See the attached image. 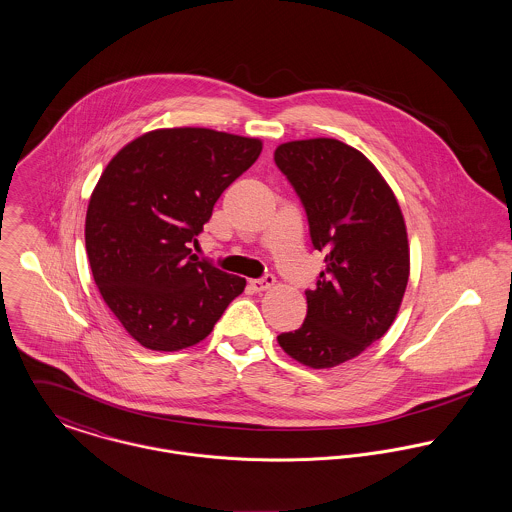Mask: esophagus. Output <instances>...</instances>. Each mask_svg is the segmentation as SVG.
I'll return each instance as SVG.
<instances>
[{
  "label": "esophagus",
  "mask_w": 512,
  "mask_h": 512,
  "mask_svg": "<svg viewBox=\"0 0 512 512\" xmlns=\"http://www.w3.org/2000/svg\"><path fill=\"white\" fill-rule=\"evenodd\" d=\"M275 282V276L265 275L263 278H255V280H251L249 284H251V288H253L255 292H265V290L273 288V286H275Z\"/></svg>",
  "instance_id": "obj_1"
}]
</instances>
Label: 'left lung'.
I'll return each mask as SVG.
<instances>
[{
    "label": "left lung",
    "mask_w": 512,
    "mask_h": 512,
    "mask_svg": "<svg viewBox=\"0 0 512 512\" xmlns=\"http://www.w3.org/2000/svg\"><path fill=\"white\" fill-rule=\"evenodd\" d=\"M278 169L302 200L325 271L306 290L300 329L276 337L310 368H333L366 351L394 323L409 280L407 228L374 163L335 138L280 144Z\"/></svg>",
    "instance_id": "obj_1"
}]
</instances>
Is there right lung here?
<instances>
[{
    "instance_id": "1",
    "label": "right lung",
    "mask_w": 512,
    "mask_h": 512,
    "mask_svg": "<svg viewBox=\"0 0 512 512\" xmlns=\"http://www.w3.org/2000/svg\"><path fill=\"white\" fill-rule=\"evenodd\" d=\"M261 150L259 138L158 128L105 167L87 206L85 249L105 304L142 347L197 345L243 292L245 278L198 261L191 243Z\"/></svg>"
}]
</instances>
